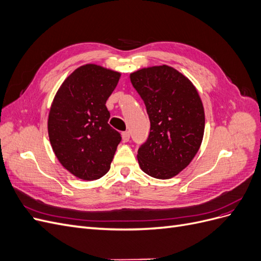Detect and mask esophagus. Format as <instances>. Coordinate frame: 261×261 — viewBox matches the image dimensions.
Instances as JSON below:
<instances>
[{"mask_svg":"<svg viewBox=\"0 0 261 261\" xmlns=\"http://www.w3.org/2000/svg\"><path fill=\"white\" fill-rule=\"evenodd\" d=\"M129 138H130V134H129L128 130L122 133V139H123L124 143H127V141L129 140Z\"/></svg>","mask_w":261,"mask_h":261,"instance_id":"1","label":"esophagus"}]
</instances>
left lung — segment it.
Returning a JSON list of instances; mask_svg holds the SVG:
<instances>
[{"label": "left lung", "instance_id": "left-lung-1", "mask_svg": "<svg viewBox=\"0 0 261 261\" xmlns=\"http://www.w3.org/2000/svg\"><path fill=\"white\" fill-rule=\"evenodd\" d=\"M150 120L137 159L146 174L159 179L177 175L198 152L204 132L199 93L186 76L168 65L145 67L129 75Z\"/></svg>", "mask_w": 261, "mask_h": 261}]
</instances>
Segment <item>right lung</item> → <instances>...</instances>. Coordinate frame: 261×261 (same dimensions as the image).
<instances>
[{"label":"right lung","mask_w":261,"mask_h":261,"mask_svg":"<svg viewBox=\"0 0 261 261\" xmlns=\"http://www.w3.org/2000/svg\"><path fill=\"white\" fill-rule=\"evenodd\" d=\"M121 73L97 64L76 68L63 82L51 105L49 139L60 163L84 180L106 175L121 134L109 125L108 98Z\"/></svg>","instance_id":"right-lung-1"}]
</instances>
